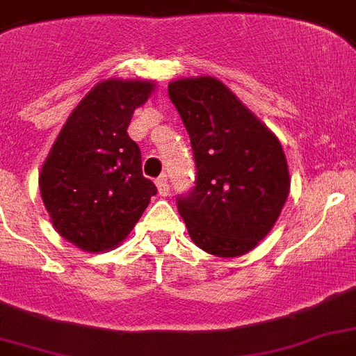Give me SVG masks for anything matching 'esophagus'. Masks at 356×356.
I'll use <instances>...</instances> for the list:
<instances>
[{"label": "esophagus", "instance_id": "34e87169", "mask_svg": "<svg viewBox=\"0 0 356 356\" xmlns=\"http://www.w3.org/2000/svg\"><path fill=\"white\" fill-rule=\"evenodd\" d=\"M156 188H159V194L161 195L170 194V183H168L166 175H161V177L156 179Z\"/></svg>", "mask_w": 356, "mask_h": 356}]
</instances>
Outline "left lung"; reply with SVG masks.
Wrapping results in <instances>:
<instances>
[{
	"label": "left lung",
	"instance_id": "8db88e82",
	"mask_svg": "<svg viewBox=\"0 0 356 356\" xmlns=\"http://www.w3.org/2000/svg\"><path fill=\"white\" fill-rule=\"evenodd\" d=\"M168 96L190 134L195 181L177 197L192 242L240 257L270 233L290 190L281 142L214 77L173 81Z\"/></svg>",
	"mask_w": 356,
	"mask_h": 356
}]
</instances>
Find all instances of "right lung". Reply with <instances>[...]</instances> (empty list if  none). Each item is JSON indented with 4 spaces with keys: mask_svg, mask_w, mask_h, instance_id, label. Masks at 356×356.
<instances>
[{
    "mask_svg": "<svg viewBox=\"0 0 356 356\" xmlns=\"http://www.w3.org/2000/svg\"><path fill=\"white\" fill-rule=\"evenodd\" d=\"M153 90L149 81L108 79L70 114L40 172V194L53 227L77 248H116L156 194L142 175V153L129 138L134 108Z\"/></svg>",
    "mask_w": 356,
    "mask_h": 356,
    "instance_id": "obj_1",
    "label": "right lung"
}]
</instances>
